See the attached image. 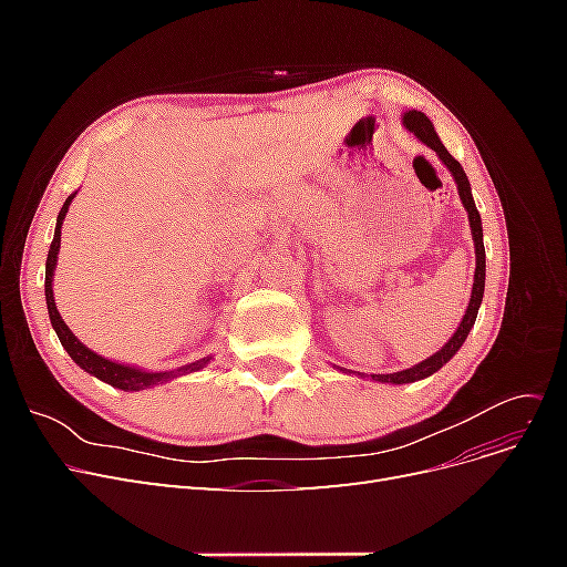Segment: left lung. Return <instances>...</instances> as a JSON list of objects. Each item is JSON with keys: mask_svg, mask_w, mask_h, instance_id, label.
Wrapping results in <instances>:
<instances>
[{"mask_svg": "<svg viewBox=\"0 0 567 567\" xmlns=\"http://www.w3.org/2000/svg\"><path fill=\"white\" fill-rule=\"evenodd\" d=\"M402 125L416 136L419 142H423L425 146H431L440 161L447 165V169L452 173L454 182H456V188H458V198L463 203V208H466L468 213V221H471V234H473V244H475V274H473V290H471V302L466 307V315H463L461 323L456 326L454 336L444 342V348L437 350L433 357H427L425 362L421 364H414L411 369H404V371H398V373H373L371 379L379 381V383H394V385H402V383H414V381H421V379H427V375H433L435 371H440L444 364L450 362V359L458 352V348L466 342L473 323H475V317H477V310H480V302H483V293H485V246H483V221H480V213L475 208V200H473V194H471V184H468V177L466 173H463L461 163L452 156V153L444 148V144L440 142V136L433 127L431 120H427L421 111H406L402 115Z\"/></svg>", "mask_w": 567, "mask_h": 567, "instance_id": "1", "label": "left lung"}]
</instances>
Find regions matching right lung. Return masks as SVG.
<instances>
[{
	"label": "right lung",
	"instance_id": "1",
	"mask_svg": "<svg viewBox=\"0 0 567 567\" xmlns=\"http://www.w3.org/2000/svg\"><path fill=\"white\" fill-rule=\"evenodd\" d=\"M75 194H71L65 198L63 208L56 217V229H54V241H51L49 246V255H47V271H44V296H47V310H49V319H51V326H54V331L61 340V346L65 348V352L71 354L73 362L84 369L87 373L96 375L99 381H104L113 388H120L125 392H136V390H144V388H151V385H158V383H167L177 379V375H186L192 371H198L203 369L205 364L210 362L213 357H203V359H196V362L192 364H184L175 371H161V373H153V371H144V369H136V367H130V364H120V362H111V359L96 354L94 350H90L87 346H82V342L75 338V333L68 329L65 321L61 319L59 310H56V302H54V290H51V281H54V269H56V257H59V248H61V227H63V219H65V213H68V205L73 203Z\"/></svg>",
	"mask_w": 567,
	"mask_h": 567
}]
</instances>
